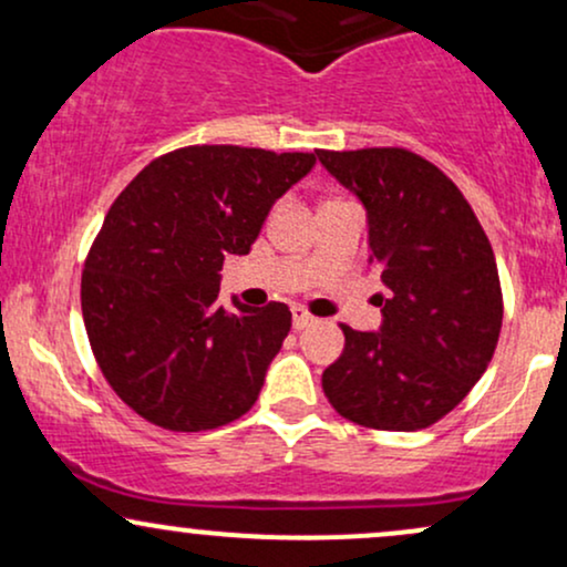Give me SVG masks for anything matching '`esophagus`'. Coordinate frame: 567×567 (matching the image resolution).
I'll return each mask as SVG.
<instances>
[{"mask_svg":"<svg viewBox=\"0 0 567 567\" xmlns=\"http://www.w3.org/2000/svg\"><path fill=\"white\" fill-rule=\"evenodd\" d=\"M311 322H315V317H311L309 311L301 309V306H292V328L303 330V328H309Z\"/></svg>","mask_w":567,"mask_h":567,"instance_id":"obj_1","label":"esophagus"}]
</instances>
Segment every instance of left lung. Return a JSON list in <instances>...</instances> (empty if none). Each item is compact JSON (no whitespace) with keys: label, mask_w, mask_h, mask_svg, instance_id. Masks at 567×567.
<instances>
[{"label":"left lung","mask_w":567,"mask_h":567,"mask_svg":"<svg viewBox=\"0 0 567 567\" xmlns=\"http://www.w3.org/2000/svg\"><path fill=\"white\" fill-rule=\"evenodd\" d=\"M368 213L381 275V328L341 324L347 347L322 373L343 419L383 432L432 426L472 392L496 351L504 303L496 256L458 186L408 148L317 152Z\"/></svg>","instance_id":"obj_1"}]
</instances>
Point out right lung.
I'll return each instance as SVG.
<instances>
[{
  "instance_id": "right-lung-1",
  "label": "right lung",
  "mask_w": 567,
  "mask_h": 567,
  "mask_svg": "<svg viewBox=\"0 0 567 567\" xmlns=\"http://www.w3.org/2000/svg\"><path fill=\"white\" fill-rule=\"evenodd\" d=\"M317 154L186 146L114 199L82 271V317L106 381L141 419L205 432L245 415L290 333L285 303L218 306L220 266L245 256L271 205Z\"/></svg>"
}]
</instances>
